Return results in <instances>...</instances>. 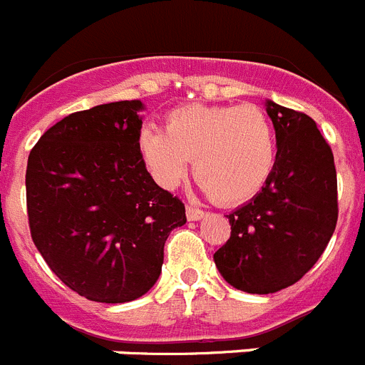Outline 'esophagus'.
Returning <instances> with one entry per match:
<instances>
[{"label":"esophagus","mask_w":365,"mask_h":365,"mask_svg":"<svg viewBox=\"0 0 365 365\" xmlns=\"http://www.w3.org/2000/svg\"><path fill=\"white\" fill-rule=\"evenodd\" d=\"M205 215V212L197 208V206H186V217H188V221H201Z\"/></svg>","instance_id":"34e87169"}]
</instances>
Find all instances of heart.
<instances>
[{
    "instance_id": "1",
    "label": "heart",
    "mask_w": 365,
    "mask_h": 365,
    "mask_svg": "<svg viewBox=\"0 0 365 365\" xmlns=\"http://www.w3.org/2000/svg\"><path fill=\"white\" fill-rule=\"evenodd\" d=\"M137 148L163 188L179 185L192 159L199 185L222 205L257 195L276 166V131L256 106H182L168 113L164 131L144 125Z\"/></svg>"
}]
</instances>
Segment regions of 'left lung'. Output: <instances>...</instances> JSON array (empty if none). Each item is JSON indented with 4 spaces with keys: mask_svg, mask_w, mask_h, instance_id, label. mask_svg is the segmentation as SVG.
Instances as JSON below:
<instances>
[{
    "mask_svg": "<svg viewBox=\"0 0 365 365\" xmlns=\"http://www.w3.org/2000/svg\"><path fill=\"white\" fill-rule=\"evenodd\" d=\"M276 166L257 195L228 214L230 240L214 254L237 291L270 294L294 285L324 254L338 219L333 151L305 113L265 100Z\"/></svg>",
    "mask_w": 365,
    "mask_h": 365,
    "instance_id": "obj_1",
    "label": "left lung"
}]
</instances>
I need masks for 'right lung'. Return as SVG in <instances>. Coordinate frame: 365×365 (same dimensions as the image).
Segmentation results:
<instances>
[{
  "label": "right lung",
  "mask_w": 365,
  "mask_h": 365,
  "mask_svg": "<svg viewBox=\"0 0 365 365\" xmlns=\"http://www.w3.org/2000/svg\"><path fill=\"white\" fill-rule=\"evenodd\" d=\"M140 100L73 113L32 148L25 188L32 241L83 298L133 302L159 279L164 243L185 205L140 159Z\"/></svg>",
  "instance_id": "right-lung-1"
}]
</instances>
